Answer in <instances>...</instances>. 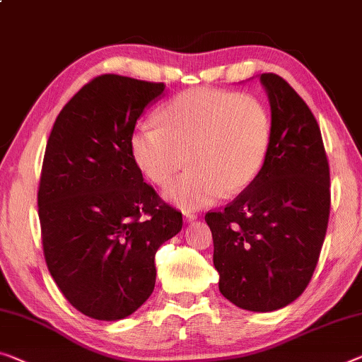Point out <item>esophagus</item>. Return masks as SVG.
Returning a JSON list of instances; mask_svg holds the SVG:
<instances>
[{
    "label": "esophagus",
    "mask_w": 362,
    "mask_h": 362,
    "mask_svg": "<svg viewBox=\"0 0 362 362\" xmlns=\"http://www.w3.org/2000/svg\"><path fill=\"white\" fill-rule=\"evenodd\" d=\"M185 218L187 220V221H194L197 218V214L196 212H191V210H186L185 212Z\"/></svg>",
    "instance_id": "34e87169"
}]
</instances>
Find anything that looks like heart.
Listing matches in <instances>:
<instances>
[{
	"label": "heart",
	"instance_id": "obj_1",
	"mask_svg": "<svg viewBox=\"0 0 362 362\" xmlns=\"http://www.w3.org/2000/svg\"><path fill=\"white\" fill-rule=\"evenodd\" d=\"M158 123L132 132V160L150 182L166 186L186 155L189 170L165 189L166 199L185 209L243 192L269 153L270 111L251 93L191 88L165 105Z\"/></svg>",
	"mask_w": 362,
	"mask_h": 362
}]
</instances>
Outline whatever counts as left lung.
Returning <instances> with one entry per match:
<instances>
[{"instance_id":"left-lung-1","label":"left lung","mask_w":362,"mask_h":362,"mask_svg":"<svg viewBox=\"0 0 362 362\" xmlns=\"http://www.w3.org/2000/svg\"><path fill=\"white\" fill-rule=\"evenodd\" d=\"M272 139L252 185L205 221L220 293L252 313L281 309L308 288L330 215V168L313 111L283 77L260 76Z\"/></svg>"}]
</instances>
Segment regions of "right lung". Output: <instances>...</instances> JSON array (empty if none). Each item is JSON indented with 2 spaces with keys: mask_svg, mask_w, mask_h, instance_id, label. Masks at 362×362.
Wrapping results in <instances>:
<instances>
[{
  "mask_svg": "<svg viewBox=\"0 0 362 362\" xmlns=\"http://www.w3.org/2000/svg\"><path fill=\"white\" fill-rule=\"evenodd\" d=\"M163 82L93 77L61 110L38 185L43 254L64 298L97 320H119L147 301L155 254L182 226L144 182L129 139Z\"/></svg>",
  "mask_w": 362,
  "mask_h": 362,
  "instance_id": "obj_1",
  "label": "right lung"
}]
</instances>
